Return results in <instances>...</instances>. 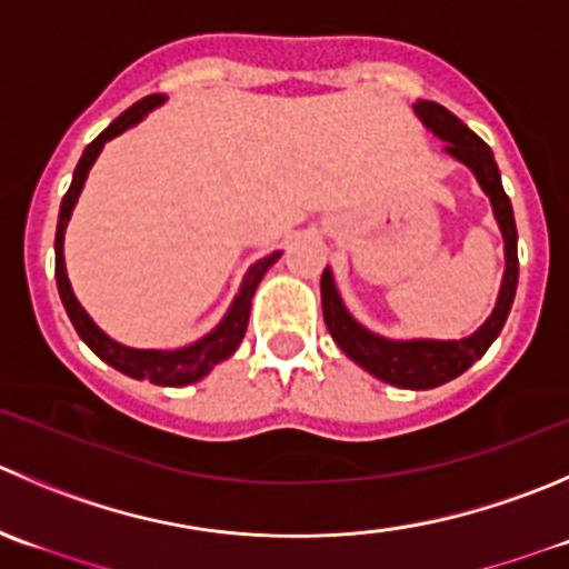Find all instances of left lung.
<instances>
[{"label": "left lung", "mask_w": 569, "mask_h": 569, "mask_svg": "<svg viewBox=\"0 0 569 569\" xmlns=\"http://www.w3.org/2000/svg\"><path fill=\"white\" fill-rule=\"evenodd\" d=\"M413 113L428 130L445 141V152L465 163L476 174L478 186L492 202V213L498 219V228L503 233V256L506 269L500 280L498 300H495L492 313L476 333L465 339H386L375 330L363 328L341 300L339 289L330 267L322 272V313L330 336L341 347L350 361L367 369L383 383L397 386V389H437L448 380L459 378L461 372L472 367L483 352L489 350L495 339L503 330L509 319L511 302L517 295V278H520V261H517V224L511 200L506 197L503 183H500V169L495 163L492 150L483 144L481 138L448 108L428 99L413 102Z\"/></svg>", "instance_id": "8db88e82"}]
</instances>
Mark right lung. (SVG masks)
Listing matches in <instances>:
<instances>
[{
	"instance_id": "obj_1",
	"label": "right lung",
	"mask_w": 569,
	"mask_h": 569,
	"mask_svg": "<svg viewBox=\"0 0 569 569\" xmlns=\"http://www.w3.org/2000/svg\"><path fill=\"white\" fill-rule=\"evenodd\" d=\"M167 102L163 93H152V97H144L141 102H136L132 108H127L119 119L110 121L91 144L82 152L80 163L74 169V178H71L69 191H66L63 202H60V217H58V233H54V280H58L60 300H63L66 313H69L71 325L80 333V339L102 358L104 363H110L113 369L124 372L127 378L136 380H150V383L158 386H189L197 383L200 378H206L217 363H222L224 358H230L236 352V347L241 345L247 333V322H250V308H252V295H256L258 283L267 274V269L278 261L283 252H272V256L261 258V261L252 263L247 269L244 280H241L239 291H236L233 302H230L228 313L219 319V325L213 330H208L202 339L191 341L186 347H174V350H141V347H127L121 341L110 339L91 317H88L86 308L80 306V300L74 297L69 283V274H66V258H63V236L66 224H69L71 211H74L77 200H80V191L86 186L88 172H91L93 161L99 158L102 147L108 144L110 138L121 136L124 130L136 127L138 121L144 119L150 110L161 108Z\"/></svg>"
}]
</instances>
